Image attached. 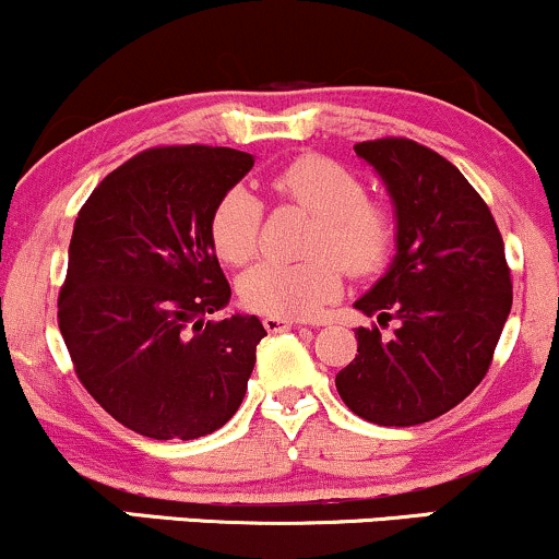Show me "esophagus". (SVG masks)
<instances>
[{
    "mask_svg": "<svg viewBox=\"0 0 559 559\" xmlns=\"http://www.w3.org/2000/svg\"><path fill=\"white\" fill-rule=\"evenodd\" d=\"M262 323H265V329L271 331V333H281V331H288V329H294V320H288V318H273V316H267L265 320H262Z\"/></svg>",
    "mask_w": 559,
    "mask_h": 559,
    "instance_id": "1",
    "label": "esophagus"
}]
</instances>
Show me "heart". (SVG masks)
Here are the masks:
<instances>
[{"instance_id":"1","label":"heart","mask_w":559,"mask_h":559,"mask_svg":"<svg viewBox=\"0 0 559 559\" xmlns=\"http://www.w3.org/2000/svg\"><path fill=\"white\" fill-rule=\"evenodd\" d=\"M275 199L297 204L316 217L305 262H260L243 273V305L273 318H312L342 292L346 273H376L394 247V217L383 204L365 199L360 178L318 155L292 159L267 178ZM262 204L241 186L217 199L210 215V239L217 258L243 265L260 241Z\"/></svg>"}]
</instances>
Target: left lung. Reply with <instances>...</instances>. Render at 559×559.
<instances>
[{
  "label": "left lung",
  "mask_w": 559,
  "mask_h": 559,
  "mask_svg": "<svg viewBox=\"0 0 559 559\" xmlns=\"http://www.w3.org/2000/svg\"><path fill=\"white\" fill-rule=\"evenodd\" d=\"M394 204L396 254L355 307L400 320L391 338L357 329L336 376L346 407L378 426H418L484 381L512 307L504 241L491 210L449 159L409 139L355 144Z\"/></svg>",
  "instance_id": "obj_1"
}]
</instances>
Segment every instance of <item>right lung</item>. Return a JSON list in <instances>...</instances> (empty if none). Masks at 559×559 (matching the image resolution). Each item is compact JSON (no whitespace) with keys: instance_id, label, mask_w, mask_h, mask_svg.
I'll use <instances>...</instances> for the list:
<instances>
[{"instance_id":"obj_1","label":"right lung","mask_w":559,"mask_h":559,"mask_svg":"<svg viewBox=\"0 0 559 559\" xmlns=\"http://www.w3.org/2000/svg\"><path fill=\"white\" fill-rule=\"evenodd\" d=\"M252 165L228 146H155L112 170L75 217L62 338L88 394L141 436H207L247 394L265 329L239 312L204 318L230 299L210 215Z\"/></svg>"}]
</instances>
